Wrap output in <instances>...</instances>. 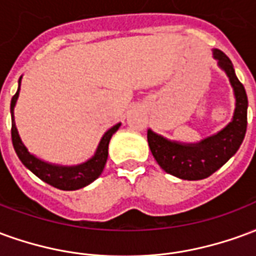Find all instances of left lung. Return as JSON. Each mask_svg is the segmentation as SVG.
Wrapping results in <instances>:
<instances>
[{
	"instance_id": "obj_1",
	"label": "left lung",
	"mask_w": 256,
	"mask_h": 256,
	"mask_svg": "<svg viewBox=\"0 0 256 256\" xmlns=\"http://www.w3.org/2000/svg\"><path fill=\"white\" fill-rule=\"evenodd\" d=\"M214 58L225 70L236 96V110L232 122L220 133L198 144L184 145L163 138L148 130V144L158 164L168 174L181 180L196 181L210 177L234 155L247 132V93L237 79L230 58L220 49H214Z\"/></svg>"
}]
</instances>
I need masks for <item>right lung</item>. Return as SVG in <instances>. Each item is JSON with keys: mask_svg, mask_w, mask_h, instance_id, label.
<instances>
[{"mask_svg": "<svg viewBox=\"0 0 256 256\" xmlns=\"http://www.w3.org/2000/svg\"><path fill=\"white\" fill-rule=\"evenodd\" d=\"M22 79V78H20ZM20 79H19V88H20ZM19 97V89L14 93L10 101V116H12V128H10V134H12V144H14V152L19 156L22 163L24 164L31 172H34L36 177L41 178L44 182L52 185L54 188L62 189V190H75V189H80L93 182L96 178L100 177V174L104 170V166L106 163V158H108V144L111 140L112 134L116 132L120 123L115 124L106 132L102 138H101L98 148L96 150L94 156L84 162L82 164L72 167L66 166H56V164H49L46 162H42L36 159V156H32L27 150L24 144L22 142V140L18 133V128L14 126V108L16 104V100Z\"/></svg>", "mask_w": 256, "mask_h": 256, "instance_id": "add662e5", "label": "right lung"}]
</instances>
